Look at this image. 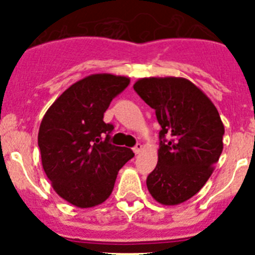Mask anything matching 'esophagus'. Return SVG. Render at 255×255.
Listing matches in <instances>:
<instances>
[{
    "label": "esophagus",
    "mask_w": 255,
    "mask_h": 255,
    "mask_svg": "<svg viewBox=\"0 0 255 255\" xmlns=\"http://www.w3.org/2000/svg\"><path fill=\"white\" fill-rule=\"evenodd\" d=\"M141 149H143V145H141L140 143H136V145H135V147L132 148V150H134L135 154H139V153L141 152Z\"/></svg>",
    "instance_id": "esophagus-1"
}]
</instances>
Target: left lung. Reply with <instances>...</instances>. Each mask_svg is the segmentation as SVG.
Segmentation results:
<instances>
[{"label":"left lung","mask_w":255,"mask_h":255,"mask_svg":"<svg viewBox=\"0 0 255 255\" xmlns=\"http://www.w3.org/2000/svg\"><path fill=\"white\" fill-rule=\"evenodd\" d=\"M134 91L161 125L158 163L147 177L148 190L162 204L182 203L203 188L224 149L220 114L188 79H140Z\"/></svg>","instance_id":"left-lung-1"}]
</instances>
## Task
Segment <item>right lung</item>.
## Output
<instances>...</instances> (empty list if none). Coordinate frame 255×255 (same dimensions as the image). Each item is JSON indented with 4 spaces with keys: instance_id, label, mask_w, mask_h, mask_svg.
<instances>
[{
    "instance_id": "1",
    "label": "right lung",
    "mask_w": 255,
    "mask_h": 255,
    "mask_svg": "<svg viewBox=\"0 0 255 255\" xmlns=\"http://www.w3.org/2000/svg\"><path fill=\"white\" fill-rule=\"evenodd\" d=\"M129 84L125 76H87L61 94L40 123L44 172L56 193L79 208L103 203L119 170L134 157L130 148L110 143L114 125L103 121L110 103Z\"/></svg>"
}]
</instances>
